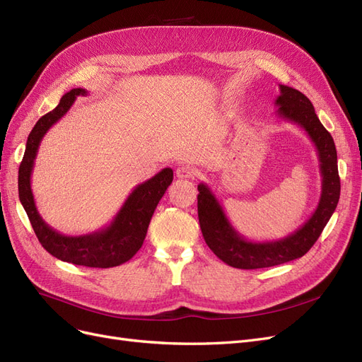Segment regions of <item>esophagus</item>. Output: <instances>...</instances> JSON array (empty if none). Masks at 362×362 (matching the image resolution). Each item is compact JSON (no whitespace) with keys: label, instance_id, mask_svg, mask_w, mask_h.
Instances as JSON below:
<instances>
[{"label":"esophagus","instance_id":"obj_1","mask_svg":"<svg viewBox=\"0 0 362 362\" xmlns=\"http://www.w3.org/2000/svg\"><path fill=\"white\" fill-rule=\"evenodd\" d=\"M176 174L179 179H195V177H198V174L200 173H198V170L191 165H180L177 168Z\"/></svg>","mask_w":362,"mask_h":362}]
</instances>
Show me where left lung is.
Returning a JSON list of instances; mask_svg holds the SVG:
<instances>
[{
  "label": "left lung",
  "instance_id": "obj_1",
  "mask_svg": "<svg viewBox=\"0 0 362 362\" xmlns=\"http://www.w3.org/2000/svg\"><path fill=\"white\" fill-rule=\"evenodd\" d=\"M276 114L304 129L317 148L322 176V194L316 211L291 235L266 242H251L230 224L223 206L207 185H198V221L207 247L218 259L238 269H260L283 264L307 254L332 216L340 198L337 150L331 134L325 129L314 112L310 99L300 91L279 86L275 100Z\"/></svg>",
  "mask_w": 362,
  "mask_h": 362
}]
</instances>
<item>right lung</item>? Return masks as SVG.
<instances>
[{
	"instance_id": "obj_1",
	"label": "right lung",
	"mask_w": 362,
	"mask_h": 362,
	"mask_svg": "<svg viewBox=\"0 0 362 362\" xmlns=\"http://www.w3.org/2000/svg\"><path fill=\"white\" fill-rule=\"evenodd\" d=\"M79 95H87L84 88H72L60 103L45 114L28 135L24 158L19 165L18 188L19 200L28 215L34 233L42 247L58 260L87 267H114L131 260L141 248L150 219L155 209L173 182V170L164 168L156 176L135 186L124 204L105 228L84 236H64L45 223L37 212L31 191V173L42 138L51 126L71 110Z\"/></svg>"
}]
</instances>
